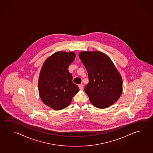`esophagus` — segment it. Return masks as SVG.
I'll return each mask as SVG.
<instances>
[{
  "mask_svg": "<svg viewBox=\"0 0 153 153\" xmlns=\"http://www.w3.org/2000/svg\"><path fill=\"white\" fill-rule=\"evenodd\" d=\"M79 87L80 89H82L83 88V85L82 83H81L80 85H79Z\"/></svg>",
  "mask_w": 153,
  "mask_h": 153,
  "instance_id": "esophagus-1",
  "label": "esophagus"
}]
</instances>
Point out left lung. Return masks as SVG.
Wrapping results in <instances>:
<instances>
[{
    "label": "left lung",
    "mask_w": 153,
    "mask_h": 153,
    "mask_svg": "<svg viewBox=\"0 0 153 153\" xmlns=\"http://www.w3.org/2000/svg\"><path fill=\"white\" fill-rule=\"evenodd\" d=\"M79 56L88 73L85 92L91 102L99 108L114 104L122 94V79L111 59L99 51H84Z\"/></svg>",
    "instance_id": "obj_1"
}]
</instances>
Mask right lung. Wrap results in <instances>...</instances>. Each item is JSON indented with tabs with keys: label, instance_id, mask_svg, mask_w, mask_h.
Returning a JSON list of instances; mask_svg holds the SVG:
<instances>
[{
	"label": "right lung",
	"instance_id": "obj_1",
	"mask_svg": "<svg viewBox=\"0 0 153 153\" xmlns=\"http://www.w3.org/2000/svg\"><path fill=\"white\" fill-rule=\"evenodd\" d=\"M75 57L73 52H58L48 58L42 67L38 83L39 95L46 105L56 111L69 106L79 91L68 71Z\"/></svg>",
	"mask_w": 153,
	"mask_h": 153
}]
</instances>
